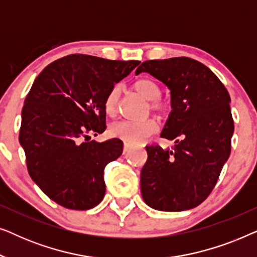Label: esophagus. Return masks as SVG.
I'll return each instance as SVG.
<instances>
[{"label":"esophagus","mask_w":257,"mask_h":257,"mask_svg":"<svg viewBox=\"0 0 257 257\" xmlns=\"http://www.w3.org/2000/svg\"><path fill=\"white\" fill-rule=\"evenodd\" d=\"M128 152H130V146L127 145V144H125V145H124V154L128 153Z\"/></svg>","instance_id":"obj_1"}]
</instances>
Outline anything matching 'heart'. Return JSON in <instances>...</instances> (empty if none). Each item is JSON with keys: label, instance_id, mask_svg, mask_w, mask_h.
<instances>
[{"label": "heart", "instance_id": "heart-1", "mask_svg": "<svg viewBox=\"0 0 257 257\" xmlns=\"http://www.w3.org/2000/svg\"><path fill=\"white\" fill-rule=\"evenodd\" d=\"M133 89L143 98L150 101V107L153 111L160 114L167 113L170 110V105L167 101L163 100L161 96V87L157 80L150 77H142L133 82ZM119 94L120 89L118 85L111 87L104 100L105 112L111 117H113L118 111ZM158 122L154 119H145L140 121H119L111 125L110 133L113 137L124 140L127 145H140L146 142L151 136L158 131Z\"/></svg>", "mask_w": 257, "mask_h": 257}]
</instances>
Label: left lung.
<instances>
[{
	"instance_id": "8db88e82",
	"label": "left lung",
	"mask_w": 257,
	"mask_h": 257,
	"mask_svg": "<svg viewBox=\"0 0 257 257\" xmlns=\"http://www.w3.org/2000/svg\"><path fill=\"white\" fill-rule=\"evenodd\" d=\"M149 72L171 90L172 111L161 137L172 150L146 146L140 174L144 201L164 212L199 206L215 187L231 149L234 120L229 93L212 70L195 59H151L136 75Z\"/></svg>"
}]
</instances>
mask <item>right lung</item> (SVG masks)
I'll return each mask as SVG.
<instances>
[{
    "label": "right lung",
    "instance_id": "obj_1",
    "mask_svg": "<svg viewBox=\"0 0 257 257\" xmlns=\"http://www.w3.org/2000/svg\"><path fill=\"white\" fill-rule=\"evenodd\" d=\"M139 61L75 54L52 62L31 86L22 108L20 143L36 185L56 203L86 210L105 195L104 168L122 142L90 140L106 128L104 100Z\"/></svg>",
    "mask_w": 257,
    "mask_h": 257
}]
</instances>
